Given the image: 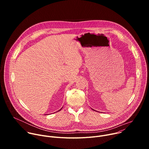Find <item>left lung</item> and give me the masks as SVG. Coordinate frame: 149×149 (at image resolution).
Here are the masks:
<instances>
[{
	"label": "left lung",
	"instance_id": "8db88e82",
	"mask_svg": "<svg viewBox=\"0 0 149 149\" xmlns=\"http://www.w3.org/2000/svg\"><path fill=\"white\" fill-rule=\"evenodd\" d=\"M93 110H94V111H95V110H94V109H93Z\"/></svg>",
	"mask_w": 149,
	"mask_h": 149
}]
</instances>
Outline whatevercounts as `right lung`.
I'll list each match as a JSON object with an SVG mask.
<instances>
[{
  "mask_svg": "<svg viewBox=\"0 0 149 149\" xmlns=\"http://www.w3.org/2000/svg\"><path fill=\"white\" fill-rule=\"evenodd\" d=\"M62 109V108H61V109H60V110H58V111H61V109ZM56 112H57V111H56ZM45 115H47V114H45Z\"/></svg>",
  "mask_w": 149,
  "mask_h": 149,
  "instance_id": "obj_1",
  "label": "right lung"
}]
</instances>
